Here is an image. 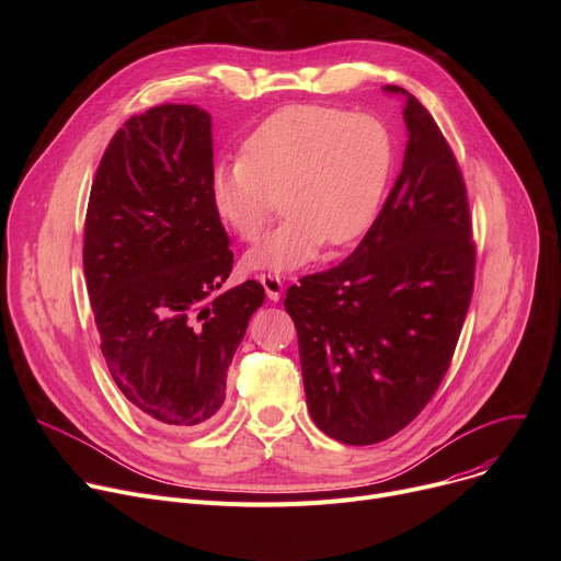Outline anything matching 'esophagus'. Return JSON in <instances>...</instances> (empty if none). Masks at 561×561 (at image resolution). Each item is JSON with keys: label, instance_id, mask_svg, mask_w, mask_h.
<instances>
[{"label": "esophagus", "instance_id": "1", "mask_svg": "<svg viewBox=\"0 0 561 561\" xmlns=\"http://www.w3.org/2000/svg\"><path fill=\"white\" fill-rule=\"evenodd\" d=\"M259 282L263 284V288H265V296H268V300L277 302V300L282 298L284 284H282V279H279V277H275V275H259Z\"/></svg>", "mask_w": 561, "mask_h": 561}]
</instances>
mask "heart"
I'll use <instances>...</instances> for the list:
<instances>
[{"label": "heart", "instance_id": "obj_1", "mask_svg": "<svg viewBox=\"0 0 561 561\" xmlns=\"http://www.w3.org/2000/svg\"><path fill=\"white\" fill-rule=\"evenodd\" d=\"M391 159V136L377 117L293 104L265 117L239 159L211 168L209 197L241 241H254L279 195L284 218L245 254V265L290 273L316 259L322 243L350 245L370 227Z\"/></svg>", "mask_w": 561, "mask_h": 561}]
</instances>
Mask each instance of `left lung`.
<instances>
[{"label": "left lung", "mask_w": 561, "mask_h": 561, "mask_svg": "<svg viewBox=\"0 0 561 561\" xmlns=\"http://www.w3.org/2000/svg\"><path fill=\"white\" fill-rule=\"evenodd\" d=\"M402 170L357 250L286 290L307 407L347 446L414 421L444 379L473 296L466 186L427 108L404 88Z\"/></svg>", "instance_id": "8db88e82"}]
</instances>
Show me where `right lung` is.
Returning <instances> with one entry per match:
<instances>
[{
    "label": "right lung",
    "instance_id": "add662e5",
    "mask_svg": "<svg viewBox=\"0 0 561 561\" xmlns=\"http://www.w3.org/2000/svg\"><path fill=\"white\" fill-rule=\"evenodd\" d=\"M211 115L161 104L129 117L100 161L83 273L113 381L145 416L193 427L225 402L227 370L265 290L225 293L229 236L214 211Z\"/></svg>",
    "mask_w": 561,
    "mask_h": 561
}]
</instances>
